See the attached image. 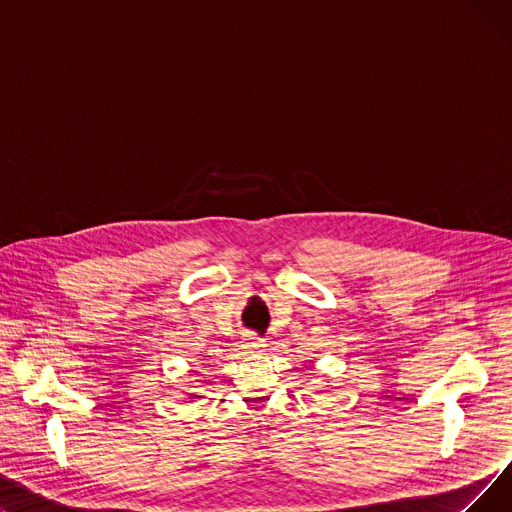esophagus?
<instances>
[{
	"instance_id": "34e87169",
	"label": "esophagus",
	"mask_w": 512,
	"mask_h": 512,
	"mask_svg": "<svg viewBox=\"0 0 512 512\" xmlns=\"http://www.w3.org/2000/svg\"><path fill=\"white\" fill-rule=\"evenodd\" d=\"M242 348H245L247 353H255V351H263V346H265V340H261L257 334H245L242 336V344H240Z\"/></svg>"
}]
</instances>
